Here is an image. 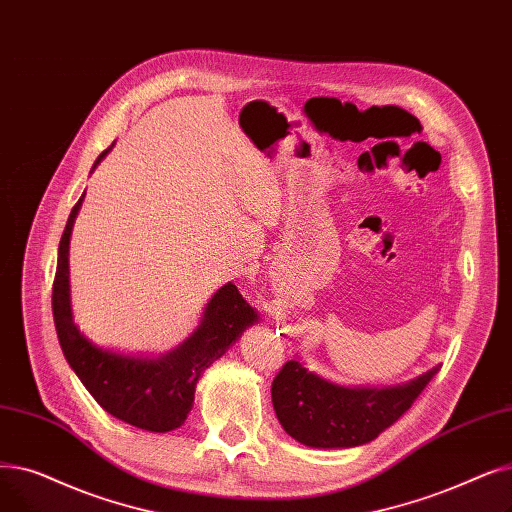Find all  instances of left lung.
<instances>
[{"mask_svg": "<svg viewBox=\"0 0 512 512\" xmlns=\"http://www.w3.org/2000/svg\"><path fill=\"white\" fill-rule=\"evenodd\" d=\"M427 373L402 385H339L306 369L300 358L287 360L273 381V406L281 427L310 448H354L373 442L419 398Z\"/></svg>", "mask_w": 512, "mask_h": 512, "instance_id": "8db88e82", "label": "left lung"}]
</instances>
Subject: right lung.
I'll return each mask as SVG.
<instances>
[{"instance_id":"obj_1","label":"right lung","mask_w":512,"mask_h":512,"mask_svg":"<svg viewBox=\"0 0 512 512\" xmlns=\"http://www.w3.org/2000/svg\"><path fill=\"white\" fill-rule=\"evenodd\" d=\"M112 148L114 143L97 156L91 173ZM83 198L85 193L70 210L62 233L52 291L62 352L87 392L112 417L145 431H173L185 423L204 371L237 342L243 331L260 321V314L229 281L208 300L200 325L166 354H125L93 344L75 323L70 302V235Z\"/></svg>"}]
</instances>
